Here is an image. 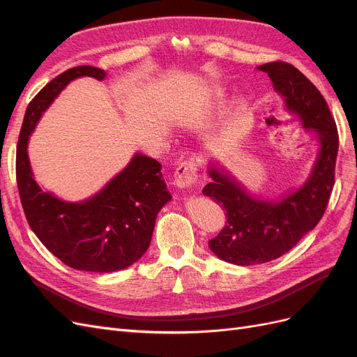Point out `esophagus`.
I'll return each mask as SVG.
<instances>
[{
  "instance_id": "obj_1",
  "label": "esophagus",
  "mask_w": 357,
  "mask_h": 357,
  "mask_svg": "<svg viewBox=\"0 0 357 357\" xmlns=\"http://www.w3.org/2000/svg\"><path fill=\"white\" fill-rule=\"evenodd\" d=\"M198 177V168L193 160H185L177 167L174 172V180H172V185L178 189L190 188L193 183L197 181Z\"/></svg>"
}]
</instances>
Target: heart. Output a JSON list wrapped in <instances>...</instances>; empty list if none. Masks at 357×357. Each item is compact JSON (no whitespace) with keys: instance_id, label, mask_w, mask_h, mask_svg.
I'll use <instances>...</instances> for the list:
<instances>
[{"instance_id":"obj_1","label":"heart","mask_w":357,"mask_h":357,"mask_svg":"<svg viewBox=\"0 0 357 357\" xmlns=\"http://www.w3.org/2000/svg\"><path fill=\"white\" fill-rule=\"evenodd\" d=\"M226 101V93L223 89L220 88H211L207 95H205V100H204V112L205 113H211L219 110L223 107ZM245 112V102L243 100H238L234 105V113L236 116H240Z\"/></svg>"}]
</instances>
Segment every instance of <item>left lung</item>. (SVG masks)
Returning <instances> with one entry per match:
<instances>
[{
  "instance_id": "8db88e82",
  "label": "left lung",
  "mask_w": 357,
  "mask_h": 357,
  "mask_svg": "<svg viewBox=\"0 0 357 357\" xmlns=\"http://www.w3.org/2000/svg\"><path fill=\"white\" fill-rule=\"evenodd\" d=\"M259 70L268 73L284 110L317 139L319 152L307 180L277 199L252 193L219 160H210L211 183L202 193L222 204L228 220L208 245L222 261L240 266L274 261L316 228L333 188L338 155L337 125L316 86L286 62L264 63Z\"/></svg>"
}]
</instances>
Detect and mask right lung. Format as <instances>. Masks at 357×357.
I'll return each mask as SVG.
<instances>
[{
  "label": "right lung",
  "instance_id": "obj_1",
  "mask_svg": "<svg viewBox=\"0 0 357 357\" xmlns=\"http://www.w3.org/2000/svg\"><path fill=\"white\" fill-rule=\"evenodd\" d=\"M79 77L104 80L107 73L91 66L70 68L29 102L16 153L19 195L32 232L59 261L79 271L114 273L146 253L158 213L172 197L162 165L139 152L101 190L83 201L61 199L40 188L28 156L29 137L56 96Z\"/></svg>",
  "mask_w": 357,
  "mask_h": 357
}]
</instances>
